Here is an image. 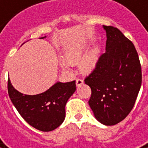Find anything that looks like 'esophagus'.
Wrapping results in <instances>:
<instances>
[{"mask_svg": "<svg viewBox=\"0 0 148 148\" xmlns=\"http://www.w3.org/2000/svg\"><path fill=\"white\" fill-rule=\"evenodd\" d=\"M83 83H84V82H83V80H82V79H77V81H76L77 86H81Z\"/></svg>", "mask_w": 148, "mask_h": 148, "instance_id": "34e87169", "label": "esophagus"}]
</instances>
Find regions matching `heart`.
Segmentation results:
<instances>
[{"label":"heart","mask_w":148,"mask_h":148,"mask_svg":"<svg viewBox=\"0 0 148 148\" xmlns=\"http://www.w3.org/2000/svg\"><path fill=\"white\" fill-rule=\"evenodd\" d=\"M86 43H79L68 49L63 56L66 63L69 65H76L80 61V70L83 73H90L97 65L99 57V49L94 46L84 57L87 50Z\"/></svg>","instance_id":"b5f03b06"}]
</instances>
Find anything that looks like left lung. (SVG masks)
<instances>
[{
  "instance_id": "8db88e82",
  "label": "left lung",
  "mask_w": 148,
  "mask_h": 148,
  "mask_svg": "<svg viewBox=\"0 0 148 148\" xmlns=\"http://www.w3.org/2000/svg\"><path fill=\"white\" fill-rule=\"evenodd\" d=\"M106 32L105 53L85 83L91 89L89 105L95 118L105 125H114L132 110L142 84V70L134 43L113 26Z\"/></svg>"
}]
</instances>
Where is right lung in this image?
Masks as SVG:
<instances>
[{
  "label": "right lung",
  "instance_id": "add662e5",
  "mask_svg": "<svg viewBox=\"0 0 148 148\" xmlns=\"http://www.w3.org/2000/svg\"><path fill=\"white\" fill-rule=\"evenodd\" d=\"M43 38L46 36L41 38ZM75 91L76 81L58 82L43 93L24 95L15 90L8 79L9 96L14 106L29 125L43 132L53 131L64 121L65 105Z\"/></svg>",
  "mask_w": 148,
  "mask_h": 148
}]
</instances>
